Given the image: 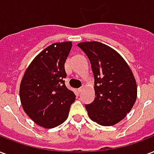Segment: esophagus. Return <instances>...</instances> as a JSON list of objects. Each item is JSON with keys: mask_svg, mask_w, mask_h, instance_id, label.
<instances>
[{"mask_svg": "<svg viewBox=\"0 0 154 154\" xmlns=\"http://www.w3.org/2000/svg\"><path fill=\"white\" fill-rule=\"evenodd\" d=\"M83 86H82V87H81L80 88H79V93H81V92H82V91H83Z\"/></svg>", "mask_w": 154, "mask_h": 154, "instance_id": "obj_1", "label": "esophagus"}]
</instances>
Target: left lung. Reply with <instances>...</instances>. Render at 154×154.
<instances>
[{"mask_svg": "<svg viewBox=\"0 0 154 154\" xmlns=\"http://www.w3.org/2000/svg\"><path fill=\"white\" fill-rule=\"evenodd\" d=\"M78 46L88 56L95 79V100L85 105L88 116L100 125H114L125 117L137 100L133 72L125 59L107 45L84 42Z\"/></svg>", "mask_w": 154, "mask_h": 154, "instance_id": "left-lung-1", "label": "left lung"}]
</instances>
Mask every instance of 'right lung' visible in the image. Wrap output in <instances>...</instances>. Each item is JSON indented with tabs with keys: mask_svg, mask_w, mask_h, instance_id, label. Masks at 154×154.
Masks as SVG:
<instances>
[{
	"mask_svg": "<svg viewBox=\"0 0 154 154\" xmlns=\"http://www.w3.org/2000/svg\"><path fill=\"white\" fill-rule=\"evenodd\" d=\"M71 42L53 43L34 58L20 84V99L25 112L37 125L57 127L68 117L75 95L65 85L64 64Z\"/></svg>",
	"mask_w": 154,
	"mask_h": 154,
	"instance_id": "1",
	"label": "right lung"
}]
</instances>
